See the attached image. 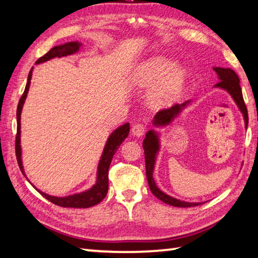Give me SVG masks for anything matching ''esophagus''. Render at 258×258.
Returning <instances> with one entry per match:
<instances>
[{
    "instance_id": "34e87169",
    "label": "esophagus",
    "mask_w": 258,
    "mask_h": 258,
    "mask_svg": "<svg viewBox=\"0 0 258 258\" xmlns=\"http://www.w3.org/2000/svg\"><path fill=\"white\" fill-rule=\"evenodd\" d=\"M146 132V126L142 125V124H134L133 127H132V134L134 135V137H142L143 134H145Z\"/></svg>"
}]
</instances>
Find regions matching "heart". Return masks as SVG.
I'll list each match as a JSON object with an SVG mask.
<instances>
[{
	"mask_svg": "<svg viewBox=\"0 0 258 258\" xmlns=\"http://www.w3.org/2000/svg\"><path fill=\"white\" fill-rule=\"evenodd\" d=\"M187 77V68L176 64L175 60L166 55L146 60L134 73V82L138 85L153 86L148 95L152 106H163L180 98Z\"/></svg>",
	"mask_w": 258,
	"mask_h": 258,
	"instance_id": "obj_1",
	"label": "heart"
}]
</instances>
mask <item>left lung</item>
I'll list each match as a JSON object with an SVG mask.
<instances>
[{"mask_svg":"<svg viewBox=\"0 0 258 258\" xmlns=\"http://www.w3.org/2000/svg\"><path fill=\"white\" fill-rule=\"evenodd\" d=\"M214 71L217 74V78L220 82L217 84L214 85V87L217 89H222L228 92L231 98L233 99V101L237 104L240 112L242 113L243 121H244V128L247 130L248 127V111L246 108V104L243 102L241 87H240V81L237 74H235L231 68H222V67H214ZM191 103V100L189 101L183 102L182 104H175L172 108L166 109V110H161L156 113L152 120V125L155 127H166L174 121V119L177 118L181 115L182 111L189 106ZM160 133L156 132L155 130L148 131L146 134V138L143 140V149H145V158H146V173L148 183H149V187L152 194H154L157 198L161 202L171 205L174 207H194L202 205L204 203H189V202H183V200L176 199L165 194L164 191H161L158 186H157L156 182L154 180V171L157 161V156L159 154L160 150Z\"/></svg>","mask_w":258,"mask_h":258,"instance_id":"8db88e82","label":"left lung"}]
</instances>
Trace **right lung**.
Instances as JSON below:
<instances>
[{"label": "right lung", "mask_w": 258, "mask_h": 258, "mask_svg": "<svg viewBox=\"0 0 258 258\" xmlns=\"http://www.w3.org/2000/svg\"><path fill=\"white\" fill-rule=\"evenodd\" d=\"M82 46V43L75 41V42H67L64 44L56 45L47 52L46 54L41 56L40 59L36 61V64L45 62L47 60H51L53 58H61V56H67L77 53ZM33 69H30L28 74L27 84H26L24 94L21 95L19 100L18 108H17V137H16V156L17 160H18V165L20 167V171L23 172L26 176L24 166H23V159H21V146H20V119H21V111H23V107L25 103V100L27 98V93L29 91L30 86V80H32ZM130 133V123H125L119 127H117L115 131H112L111 134L106 142V146L103 148L102 155L100 157L98 169H97V182L85 191L78 192V194L64 196V197H55V196H50L36 189L43 197L46 198L49 202L53 203L54 205H58L61 207H71V208H89L92 207L94 205L99 204L101 200L106 197L108 192V169L110 163L112 160V157L115 152L118 149L119 146L123 143L124 140L128 137Z\"/></svg>", "instance_id": "add662e5"}]
</instances>
